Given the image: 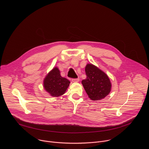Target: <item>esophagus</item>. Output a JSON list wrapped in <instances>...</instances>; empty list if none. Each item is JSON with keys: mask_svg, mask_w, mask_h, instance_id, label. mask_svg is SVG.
Instances as JSON below:
<instances>
[{"mask_svg": "<svg viewBox=\"0 0 149 149\" xmlns=\"http://www.w3.org/2000/svg\"><path fill=\"white\" fill-rule=\"evenodd\" d=\"M72 81L73 82L77 83V82H79V81H80V79H73L72 80Z\"/></svg>", "mask_w": 149, "mask_h": 149, "instance_id": "esophagus-1", "label": "esophagus"}]
</instances>
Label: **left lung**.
<instances>
[{"label": "left lung", "mask_w": 149, "mask_h": 149, "mask_svg": "<svg viewBox=\"0 0 149 149\" xmlns=\"http://www.w3.org/2000/svg\"><path fill=\"white\" fill-rule=\"evenodd\" d=\"M86 78L82 80L85 92L92 100H100L110 92L111 83L106 74L97 66L88 64L85 66Z\"/></svg>", "instance_id": "8db88e82"}]
</instances>
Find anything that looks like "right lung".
I'll return each instance as SVG.
<instances>
[{"mask_svg":"<svg viewBox=\"0 0 149 149\" xmlns=\"http://www.w3.org/2000/svg\"><path fill=\"white\" fill-rule=\"evenodd\" d=\"M70 81L61 76L58 68H54L43 80L45 89L53 97H58L65 93Z\"/></svg>","mask_w":149,"mask_h":149,"instance_id":"1","label":"right lung"}]
</instances>
